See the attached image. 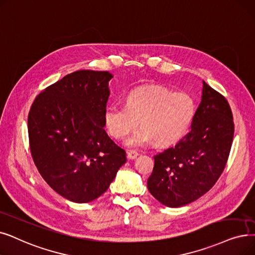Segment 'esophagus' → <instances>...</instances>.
I'll return each mask as SVG.
<instances>
[{
    "label": "esophagus",
    "instance_id": "1",
    "mask_svg": "<svg viewBox=\"0 0 255 255\" xmlns=\"http://www.w3.org/2000/svg\"><path fill=\"white\" fill-rule=\"evenodd\" d=\"M137 156H138V153H137L136 151L131 150V151H128V152H127V157H128V159H135Z\"/></svg>",
    "mask_w": 255,
    "mask_h": 255
}]
</instances>
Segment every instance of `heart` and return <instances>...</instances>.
Here are the masks:
<instances>
[{
  "label": "heart",
  "instance_id": "b5f03b06",
  "mask_svg": "<svg viewBox=\"0 0 255 255\" xmlns=\"http://www.w3.org/2000/svg\"><path fill=\"white\" fill-rule=\"evenodd\" d=\"M196 115V103L186 93H174L167 87L149 85L132 91L125 106L110 104L104 110V125L108 133L120 139L137 126L127 138L131 148L170 146L179 141L189 131Z\"/></svg>",
  "mask_w": 255,
  "mask_h": 255
}]
</instances>
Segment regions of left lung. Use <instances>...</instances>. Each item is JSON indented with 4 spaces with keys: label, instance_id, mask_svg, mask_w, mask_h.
Segmentation results:
<instances>
[{
    "label": "left lung",
    "instance_id": "obj_1",
    "mask_svg": "<svg viewBox=\"0 0 255 255\" xmlns=\"http://www.w3.org/2000/svg\"><path fill=\"white\" fill-rule=\"evenodd\" d=\"M234 132L226 98L203 81L202 101L191 131L174 147L154 156L149 192L169 207L183 206L203 196L224 171Z\"/></svg>",
    "mask_w": 255,
    "mask_h": 255
}]
</instances>
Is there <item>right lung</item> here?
I'll return each instance as SVG.
<instances>
[{
    "label": "right lung",
    "instance_id": "1",
    "mask_svg": "<svg viewBox=\"0 0 255 255\" xmlns=\"http://www.w3.org/2000/svg\"><path fill=\"white\" fill-rule=\"evenodd\" d=\"M113 77L90 70L66 75L35 98L28 115L30 152L39 174L76 203L105 193L126 162L125 150L104 130Z\"/></svg>",
    "mask_w": 255,
    "mask_h": 255
}]
</instances>
